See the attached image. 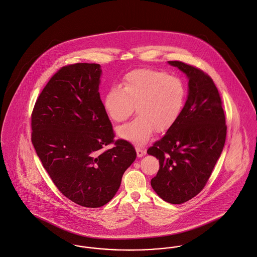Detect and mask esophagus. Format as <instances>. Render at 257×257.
Instances as JSON below:
<instances>
[{"label":"esophagus","instance_id":"1","mask_svg":"<svg viewBox=\"0 0 257 257\" xmlns=\"http://www.w3.org/2000/svg\"><path fill=\"white\" fill-rule=\"evenodd\" d=\"M136 152H137V157L138 158H142L143 156L146 155V151L143 150L141 148H139V147L136 148Z\"/></svg>","mask_w":257,"mask_h":257}]
</instances>
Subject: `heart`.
<instances>
[{"label":"heart","mask_w":257,"mask_h":257,"mask_svg":"<svg viewBox=\"0 0 257 257\" xmlns=\"http://www.w3.org/2000/svg\"><path fill=\"white\" fill-rule=\"evenodd\" d=\"M185 100L182 82L166 72L137 69L127 73L121 88L113 87L105 94L103 106L116 123L128 119L136 107L137 117L117 129L119 138L143 145L154 131L165 132L176 122Z\"/></svg>","instance_id":"heart-1"}]
</instances>
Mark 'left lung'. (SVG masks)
Masks as SVG:
<instances>
[{"label": "left lung", "instance_id": "obj_1", "mask_svg": "<svg viewBox=\"0 0 257 257\" xmlns=\"http://www.w3.org/2000/svg\"><path fill=\"white\" fill-rule=\"evenodd\" d=\"M188 78V95L176 122L147 153L159 159L152 178L155 192L171 204L196 196L206 185L226 141L222 100L213 80L203 71L179 61H169Z\"/></svg>", "mask_w": 257, "mask_h": 257}]
</instances>
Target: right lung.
Here are the masks:
<instances>
[{"instance_id":"right-lung-1","label":"right lung","mask_w":257,"mask_h":257,"mask_svg":"<svg viewBox=\"0 0 257 257\" xmlns=\"http://www.w3.org/2000/svg\"><path fill=\"white\" fill-rule=\"evenodd\" d=\"M98 64L61 68L38 96L31 115V141L59 191L87 208L114 197L123 173L136 159L134 147L114 142L99 96Z\"/></svg>"}]
</instances>
